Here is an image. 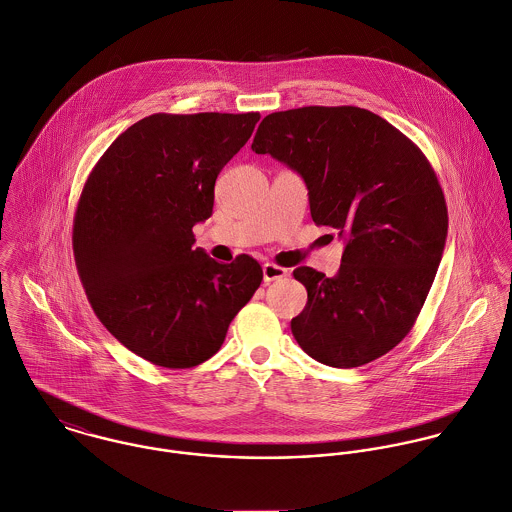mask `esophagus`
<instances>
[{"mask_svg":"<svg viewBox=\"0 0 512 512\" xmlns=\"http://www.w3.org/2000/svg\"><path fill=\"white\" fill-rule=\"evenodd\" d=\"M287 273L289 271L285 267H279L275 263H265L263 265V281L265 283H273L277 279H283V277H287Z\"/></svg>","mask_w":512,"mask_h":512,"instance_id":"obj_1","label":"esophagus"}]
</instances>
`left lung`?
Returning a JSON list of instances; mask_svg holds the SVG:
<instances>
[{
  "label": "left lung",
  "instance_id": "left-lung-1",
  "mask_svg": "<svg viewBox=\"0 0 512 512\" xmlns=\"http://www.w3.org/2000/svg\"><path fill=\"white\" fill-rule=\"evenodd\" d=\"M255 154H269L307 184L316 225L344 239L336 277L293 271L307 307L291 320L320 364L356 368L398 346L435 279L447 239V205L419 148L358 106H303L263 118Z\"/></svg>",
  "mask_w": 512,
  "mask_h": 512
}]
</instances>
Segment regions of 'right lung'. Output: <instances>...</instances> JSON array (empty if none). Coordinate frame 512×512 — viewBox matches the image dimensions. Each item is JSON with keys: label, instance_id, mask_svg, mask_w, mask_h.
<instances>
[{"label": "right lung", "instance_id": "add662e5", "mask_svg": "<svg viewBox=\"0 0 512 512\" xmlns=\"http://www.w3.org/2000/svg\"><path fill=\"white\" fill-rule=\"evenodd\" d=\"M259 118L146 116L108 146L83 188L73 251L89 303L122 346L156 366L209 360L263 281L253 257L217 263L192 233Z\"/></svg>", "mask_w": 512, "mask_h": 512}]
</instances>
